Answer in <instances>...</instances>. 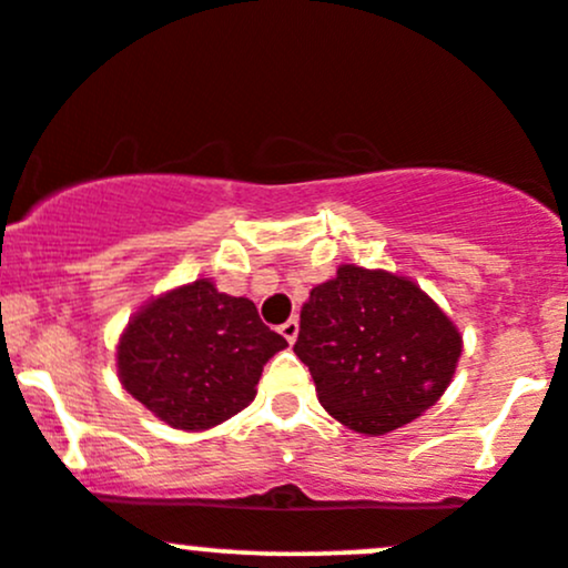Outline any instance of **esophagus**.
I'll return each instance as SVG.
<instances>
[{
  "instance_id": "esophagus-1",
  "label": "esophagus",
  "mask_w": 568,
  "mask_h": 568,
  "mask_svg": "<svg viewBox=\"0 0 568 568\" xmlns=\"http://www.w3.org/2000/svg\"><path fill=\"white\" fill-rule=\"evenodd\" d=\"M277 332L283 334L288 342H296V336H298V321H296V317H291V321H285L283 326L277 328Z\"/></svg>"
}]
</instances>
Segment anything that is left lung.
Wrapping results in <instances>:
<instances>
[{"label":"left lung","instance_id":"obj_1","mask_svg":"<svg viewBox=\"0 0 568 568\" xmlns=\"http://www.w3.org/2000/svg\"><path fill=\"white\" fill-rule=\"evenodd\" d=\"M294 353L310 366L326 413L377 436L445 394L460 334L413 280L345 264L310 291Z\"/></svg>","mask_w":568,"mask_h":568}]
</instances>
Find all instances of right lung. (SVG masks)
I'll return each instance as SVG.
<instances>
[{"instance_id":"add662e5","label":"right lung","mask_w":568,"mask_h":568,"mask_svg":"<svg viewBox=\"0 0 568 568\" xmlns=\"http://www.w3.org/2000/svg\"><path fill=\"white\" fill-rule=\"evenodd\" d=\"M285 345L251 298L196 280L134 315L118 345V377L155 417L199 432L245 409L264 364Z\"/></svg>"}]
</instances>
